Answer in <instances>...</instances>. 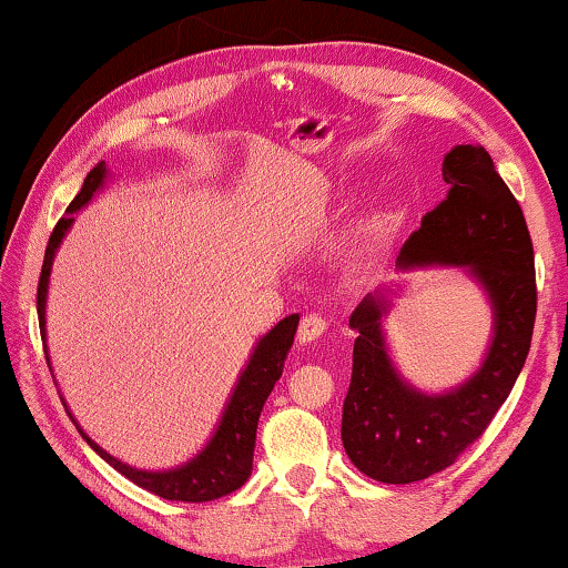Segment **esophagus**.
Returning <instances> with one entry per match:
<instances>
[{"label":"esophagus","instance_id":"34e87169","mask_svg":"<svg viewBox=\"0 0 568 568\" xmlns=\"http://www.w3.org/2000/svg\"><path fill=\"white\" fill-rule=\"evenodd\" d=\"M328 331V321H325L323 315H317V313H310V315H305L300 321V331H297V338H300V344H315L317 338L323 336V333Z\"/></svg>","mask_w":568,"mask_h":568}]
</instances>
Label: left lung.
Masks as SVG:
<instances>
[{"label":"left lung","instance_id":"obj_1","mask_svg":"<svg viewBox=\"0 0 568 568\" xmlns=\"http://www.w3.org/2000/svg\"><path fill=\"white\" fill-rule=\"evenodd\" d=\"M442 178L447 199L400 247L398 268L468 266L491 300L494 336L476 375L445 395H426L403 383L387 356L385 294L359 302L348 317L356 341L341 439L348 460L383 484H414L449 468L509 398L532 341L535 255L517 199L478 144L445 154Z\"/></svg>","mask_w":568,"mask_h":568}]
</instances>
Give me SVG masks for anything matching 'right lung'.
I'll return each mask as SVG.
<instances>
[{
	"instance_id": "right-lung-1",
	"label": "right lung",
	"mask_w": 568,
	"mask_h": 568,
	"mask_svg": "<svg viewBox=\"0 0 568 568\" xmlns=\"http://www.w3.org/2000/svg\"><path fill=\"white\" fill-rule=\"evenodd\" d=\"M105 175H108L105 162H98V165L90 170V175L84 178L82 191L77 193L74 201L67 209V214L57 222V227H53L49 237V245H45L41 278H38V323H41L43 341H45V292H49L53 255H57L67 230L72 227L74 222L72 214L95 196V191L103 185ZM297 323H300V315L284 317V321H278L274 328L258 341V346L253 348L251 362H247V367L237 379L235 390L230 395V403L227 408H224L222 422L216 426L214 437L209 439V445L201 449L191 463L181 465V468L160 470V473L131 468V465L115 460L113 455H108L103 447H98L82 429L80 434L88 439V445L95 449L108 465H113V468L121 473V476L134 480L136 486L144 488V491L162 496V499L201 504V501H214L220 499V496L237 491L253 470L255 429H258L263 403H266L271 390H274L276 379L282 377L284 359L292 348L294 333H297ZM45 362H49V356H45Z\"/></svg>"
}]
</instances>
